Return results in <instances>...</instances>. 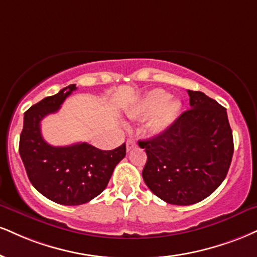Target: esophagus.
<instances>
[{"instance_id": "obj_1", "label": "esophagus", "mask_w": 257, "mask_h": 257, "mask_svg": "<svg viewBox=\"0 0 257 257\" xmlns=\"http://www.w3.org/2000/svg\"><path fill=\"white\" fill-rule=\"evenodd\" d=\"M126 151H131V150H133V148L134 147H137V142H135L134 140H133V139H128V140H126Z\"/></svg>"}]
</instances>
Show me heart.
<instances>
[{"label":"heart","mask_w":257,"mask_h":257,"mask_svg":"<svg viewBox=\"0 0 257 257\" xmlns=\"http://www.w3.org/2000/svg\"><path fill=\"white\" fill-rule=\"evenodd\" d=\"M179 110L181 101L178 99L170 98L168 92L157 88L139 100L129 111V116L132 118H146L152 115L150 120L151 132L153 134H162L175 122Z\"/></svg>","instance_id":"obj_1"}]
</instances>
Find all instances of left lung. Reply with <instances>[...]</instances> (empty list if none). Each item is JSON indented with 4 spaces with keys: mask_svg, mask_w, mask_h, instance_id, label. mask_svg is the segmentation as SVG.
Instances as JSON below:
<instances>
[{
    "mask_svg": "<svg viewBox=\"0 0 257 257\" xmlns=\"http://www.w3.org/2000/svg\"><path fill=\"white\" fill-rule=\"evenodd\" d=\"M188 94L191 109L168 131L139 141L147 154L145 183L159 199L178 206L211 195L226 177L233 154L226 109L202 92Z\"/></svg>",
    "mask_w": 257,
    "mask_h": 257,
    "instance_id": "left-lung-1",
    "label": "left lung"
}]
</instances>
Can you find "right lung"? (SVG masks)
Segmentation results:
<instances>
[{"label":"right lung","mask_w":257,"mask_h":257,"mask_svg":"<svg viewBox=\"0 0 257 257\" xmlns=\"http://www.w3.org/2000/svg\"><path fill=\"white\" fill-rule=\"evenodd\" d=\"M75 85L62 88L25 112L19 153L33 187L60 205L88 202L106 188L113 169L125 157V144L112 151H101L87 142L51 146L42 137L40 122L60 110Z\"/></svg>","instance_id":"1"}]
</instances>
